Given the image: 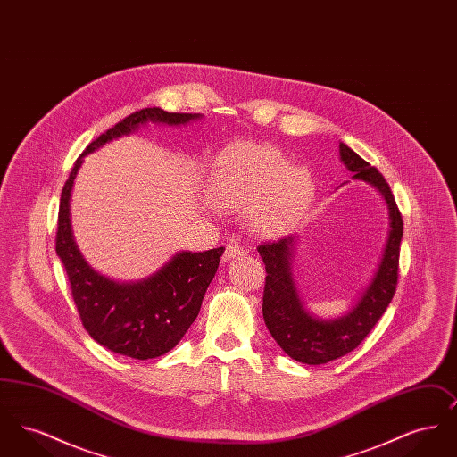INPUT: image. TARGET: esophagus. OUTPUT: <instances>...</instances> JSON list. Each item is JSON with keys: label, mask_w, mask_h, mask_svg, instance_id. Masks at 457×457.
Segmentation results:
<instances>
[{"label": "esophagus", "mask_w": 457, "mask_h": 457, "mask_svg": "<svg viewBox=\"0 0 457 457\" xmlns=\"http://www.w3.org/2000/svg\"><path fill=\"white\" fill-rule=\"evenodd\" d=\"M245 253V250H243V246H239L238 243H229L228 246H226V250H224V255H222V261L229 262L233 261V259H237V257H241Z\"/></svg>", "instance_id": "obj_1"}]
</instances>
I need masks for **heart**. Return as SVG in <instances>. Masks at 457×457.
I'll list each match as a JSON object with an SVG mask.
<instances>
[{"instance_id": "heart-1", "label": "heart", "mask_w": 457, "mask_h": 457, "mask_svg": "<svg viewBox=\"0 0 457 457\" xmlns=\"http://www.w3.org/2000/svg\"><path fill=\"white\" fill-rule=\"evenodd\" d=\"M211 198L224 209H248L250 226L276 235L289 229L312 202L315 183L308 170L270 145L241 144L219 154L209 173Z\"/></svg>"}]
</instances>
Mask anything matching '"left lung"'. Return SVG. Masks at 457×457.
<instances>
[{
    "instance_id": "1",
    "label": "left lung",
    "mask_w": 457,
    "mask_h": 457,
    "mask_svg": "<svg viewBox=\"0 0 457 457\" xmlns=\"http://www.w3.org/2000/svg\"><path fill=\"white\" fill-rule=\"evenodd\" d=\"M339 154L354 179L373 185L386 198L391 220L378 269L356 304L346 315L334 320L312 317L304 310L291 278L295 237L262 243L257 248L267 272L262 303L265 326L287 356L306 365H324L358 348L387 310L397 286L403 218L391 187L377 168L370 166L348 145L339 144Z\"/></svg>"
}]
</instances>
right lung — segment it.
<instances>
[{
  "label": "right lung",
  "instance_id": "obj_1",
  "mask_svg": "<svg viewBox=\"0 0 457 457\" xmlns=\"http://www.w3.org/2000/svg\"><path fill=\"white\" fill-rule=\"evenodd\" d=\"M202 114L168 112L161 108L135 111L90 142L66 179L58 212L56 253L66 276L82 326L94 341L112 353L135 360L166 354L195 322L204 295L216 276L222 246L207 252H179L151 278L116 283L96 272L80 255L70 226V195L84 155L114 138L129 135L147 121L185 125Z\"/></svg>",
  "mask_w": 457,
  "mask_h": 457
}]
</instances>
